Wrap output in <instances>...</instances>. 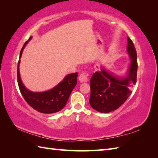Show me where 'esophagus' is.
Instances as JSON below:
<instances>
[{
  "label": "esophagus",
  "mask_w": 158,
  "mask_h": 158,
  "mask_svg": "<svg viewBox=\"0 0 158 158\" xmlns=\"http://www.w3.org/2000/svg\"><path fill=\"white\" fill-rule=\"evenodd\" d=\"M79 81L81 83H84V82L88 81V73H87L85 71H82L79 76Z\"/></svg>",
  "instance_id": "34e87169"
}]
</instances>
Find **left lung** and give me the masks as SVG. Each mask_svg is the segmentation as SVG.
I'll use <instances>...</instances> for the list:
<instances>
[{
    "instance_id": "obj_1",
    "label": "left lung",
    "mask_w": 158,
    "mask_h": 158,
    "mask_svg": "<svg viewBox=\"0 0 158 158\" xmlns=\"http://www.w3.org/2000/svg\"><path fill=\"white\" fill-rule=\"evenodd\" d=\"M127 42V51L131 59L127 75L118 78L102 67L101 70L93 74L90 79L89 104L100 113H109L118 109L126 101L132 93L131 88L136 83V51L129 37Z\"/></svg>"
}]
</instances>
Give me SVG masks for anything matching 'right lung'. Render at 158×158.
<instances>
[{
  "label": "right lung",
  "instance_id": "right-lung-1",
  "mask_svg": "<svg viewBox=\"0 0 158 158\" xmlns=\"http://www.w3.org/2000/svg\"><path fill=\"white\" fill-rule=\"evenodd\" d=\"M31 39L32 36L23 44L20 52L19 59L21 58L25 46ZM19 63L20 60L18 61V72H17L18 83L20 92L28 105L34 109L42 113H54L61 110L65 106L70 93L77 85L78 73H75L67 75L58 85L48 91L44 92H32L25 88L20 78L19 70Z\"/></svg>",
  "mask_w": 158,
  "mask_h": 158
}]
</instances>
